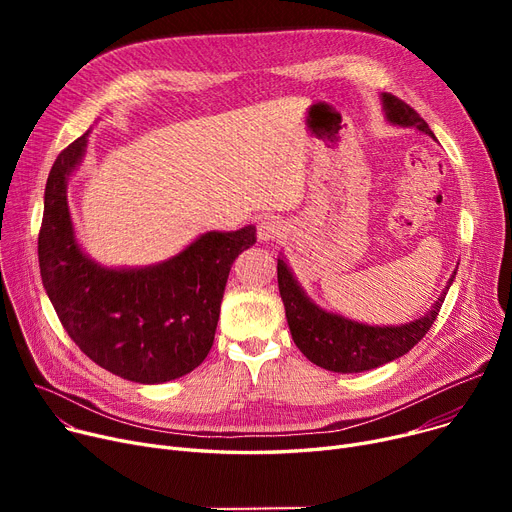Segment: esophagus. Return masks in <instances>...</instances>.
Masks as SVG:
<instances>
[{"label":"esophagus","instance_id":"obj_1","mask_svg":"<svg viewBox=\"0 0 512 512\" xmlns=\"http://www.w3.org/2000/svg\"><path fill=\"white\" fill-rule=\"evenodd\" d=\"M284 234V226L280 220L276 218H263L259 224H257V238L261 242H267V240H274L278 236Z\"/></svg>","mask_w":512,"mask_h":512}]
</instances>
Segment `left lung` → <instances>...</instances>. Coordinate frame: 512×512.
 <instances>
[{
  "mask_svg": "<svg viewBox=\"0 0 512 512\" xmlns=\"http://www.w3.org/2000/svg\"><path fill=\"white\" fill-rule=\"evenodd\" d=\"M382 107L392 126L417 128L436 139L425 120L405 101L382 93ZM454 276L456 270L448 278L438 301L421 317L398 326H369L319 307L294 278L286 257H278V288L292 340L311 363L336 373L369 371L409 353L432 328Z\"/></svg>",
  "mask_w": 512,
  "mask_h": 512,
  "instance_id": "8db88e82",
  "label": "left lung"
}]
</instances>
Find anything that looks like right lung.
I'll use <instances>...</instances> for the list:
<instances>
[{
  "mask_svg": "<svg viewBox=\"0 0 512 512\" xmlns=\"http://www.w3.org/2000/svg\"><path fill=\"white\" fill-rule=\"evenodd\" d=\"M89 134L58 155L47 178L39 232L45 292L68 336L99 367L137 384L182 378L209 353L230 267L255 245V226L205 232L153 265H101L78 245L68 207V180Z\"/></svg>",
  "mask_w": 512,
  "mask_h": 512,
  "instance_id": "right-lung-1",
  "label": "right lung"
}]
</instances>
